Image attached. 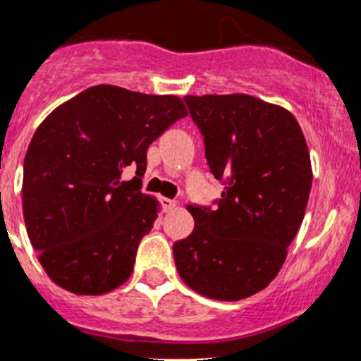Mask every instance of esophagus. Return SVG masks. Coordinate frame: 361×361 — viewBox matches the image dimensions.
<instances>
[{
	"label": "esophagus",
	"mask_w": 361,
	"mask_h": 361,
	"mask_svg": "<svg viewBox=\"0 0 361 361\" xmlns=\"http://www.w3.org/2000/svg\"><path fill=\"white\" fill-rule=\"evenodd\" d=\"M176 201L174 200H167V197H161V207H164V210L165 212H169V210H173L174 207H176Z\"/></svg>",
	"instance_id": "1"
}]
</instances>
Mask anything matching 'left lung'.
I'll use <instances>...</instances> for the list:
<instances>
[{
    "instance_id": "obj_1",
    "label": "left lung",
    "mask_w": 361,
    "mask_h": 361,
    "mask_svg": "<svg viewBox=\"0 0 361 361\" xmlns=\"http://www.w3.org/2000/svg\"><path fill=\"white\" fill-rule=\"evenodd\" d=\"M210 171L224 185L217 208L188 204L194 231L174 242L185 285L238 301L264 290L287 258L312 188V164L295 117L247 94L187 96Z\"/></svg>"
}]
</instances>
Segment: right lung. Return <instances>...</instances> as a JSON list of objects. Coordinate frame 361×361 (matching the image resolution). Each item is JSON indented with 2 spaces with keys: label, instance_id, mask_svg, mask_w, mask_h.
<instances>
[{
  "label": "right lung",
  "instance_id": "right-lung-1",
  "mask_svg": "<svg viewBox=\"0 0 361 361\" xmlns=\"http://www.w3.org/2000/svg\"><path fill=\"white\" fill-rule=\"evenodd\" d=\"M187 116L176 96L96 85L60 104L33 135L23 171L26 231L46 274L66 290L99 295L131 276L158 203L140 178L121 182L130 164Z\"/></svg>",
  "mask_w": 361,
  "mask_h": 361
}]
</instances>
